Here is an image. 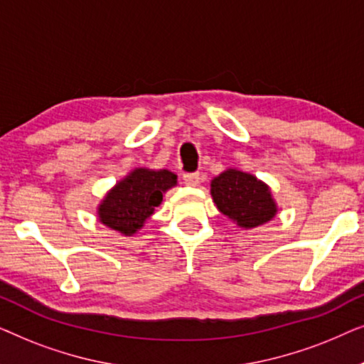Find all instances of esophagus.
I'll use <instances>...</instances> for the list:
<instances>
[{"label":"esophagus","instance_id":"1","mask_svg":"<svg viewBox=\"0 0 364 364\" xmlns=\"http://www.w3.org/2000/svg\"><path fill=\"white\" fill-rule=\"evenodd\" d=\"M198 181H200V173L198 172H187L182 176V182L188 187H196Z\"/></svg>","mask_w":364,"mask_h":364}]
</instances>
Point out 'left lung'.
I'll use <instances>...</instances> for the list:
<instances>
[{
    "label": "left lung",
    "instance_id": "8db88e82",
    "mask_svg": "<svg viewBox=\"0 0 364 364\" xmlns=\"http://www.w3.org/2000/svg\"><path fill=\"white\" fill-rule=\"evenodd\" d=\"M212 197L218 210L243 228L262 225L277 212V205L265 183L235 168L213 178Z\"/></svg>",
    "mask_w": 364,
    "mask_h": 364
}]
</instances>
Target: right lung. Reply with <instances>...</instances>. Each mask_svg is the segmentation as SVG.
I'll return each mask as SVG.
<instances>
[{
  "label": "right lung",
  "mask_w": 364,
  "mask_h": 364,
  "mask_svg": "<svg viewBox=\"0 0 364 364\" xmlns=\"http://www.w3.org/2000/svg\"><path fill=\"white\" fill-rule=\"evenodd\" d=\"M176 178L168 171L136 168L107 193L99 207V218L112 230L132 235L162 202V193L176 186Z\"/></svg>",
  "instance_id": "obj_1"
}]
</instances>
